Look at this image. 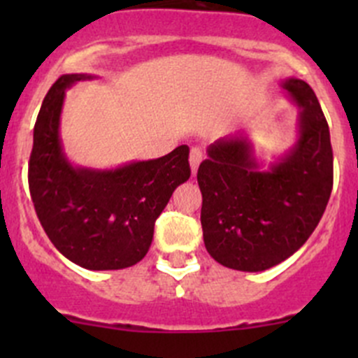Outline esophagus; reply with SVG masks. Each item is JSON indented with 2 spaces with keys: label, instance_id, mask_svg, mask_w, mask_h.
I'll list each match as a JSON object with an SVG mask.
<instances>
[{
  "label": "esophagus",
  "instance_id": "1",
  "mask_svg": "<svg viewBox=\"0 0 358 358\" xmlns=\"http://www.w3.org/2000/svg\"><path fill=\"white\" fill-rule=\"evenodd\" d=\"M189 161H190V168H192V173H196L202 161V150L197 149V147H192V149H190Z\"/></svg>",
  "mask_w": 358,
  "mask_h": 358
}]
</instances>
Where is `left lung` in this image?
<instances>
[{"instance_id": "left-lung-1", "label": "left lung", "mask_w": 358, "mask_h": 358, "mask_svg": "<svg viewBox=\"0 0 358 358\" xmlns=\"http://www.w3.org/2000/svg\"><path fill=\"white\" fill-rule=\"evenodd\" d=\"M282 88L298 106L294 145L263 169L244 133L208 147L197 182L209 255L227 268L263 272L294 255L319 225L333 190L329 126L313 90L289 78Z\"/></svg>"}]
</instances>
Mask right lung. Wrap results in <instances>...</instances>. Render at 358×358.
I'll return each instance as SVG.
<instances>
[{"instance_id": "1", "label": "right lung", "mask_w": 358, "mask_h": 358, "mask_svg": "<svg viewBox=\"0 0 358 358\" xmlns=\"http://www.w3.org/2000/svg\"><path fill=\"white\" fill-rule=\"evenodd\" d=\"M88 74H64L46 93L34 124L29 190L46 236L67 259L88 270H119L149 251L154 223L190 176L189 147L114 169L74 166L60 140L66 90Z\"/></svg>"}]
</instances>
